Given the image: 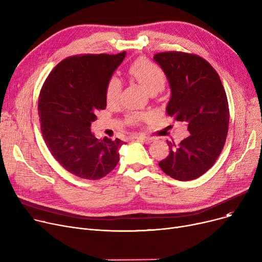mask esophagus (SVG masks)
Returning <instances> with one entry per match:
<instances>
[{
	"instance_id": "34e87169",
	"label": "esophagus",
	"mask_w": 262,
	"mask_h": 262,
	"mask_svg": "<svg viewBox=\"0 0 262 262\" xmlns=\"http://www.w3.org/2000/svg\"><path fill=\"white\" fill-rule=\"evenodd\" d=\"M136 140L139 141V142H142V143H145V144H148V143L152 142V139L148 138V137H145V136H139V137H137Z\"/></svg>"
}]
</instances>
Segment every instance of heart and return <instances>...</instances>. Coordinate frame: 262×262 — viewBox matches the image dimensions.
Wrapping results in <instances>:
<instances>
[{"label":"heart","mask_w":262,"mask_h":262,"mask_svg":"<svg viewBox=\"0 0 262 262\" xmlns=\"http://www.w3.org/2000/svg\"><path fill=\"white\" fill-rule=\"evenodd\" d=\"M128 73L138 80L139 84L148 92H159L166 85V75L161 69L146 58H138L128 67ZM122 91V80L120 77L114 75L110 77L106 85V101L107 104L113 105L119 101ZM152 118L149 114L135 113L127 116V121L132 124H139L148 121Z\"/></svg>","instance_id":"1"}]
</instances>
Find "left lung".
<instances>
[{"label":"left lung","instance_id":"1","mask_svg":"<svg viewBox=\"0 0 262 262\" xmlns=\"http://www.w3.org/2000/svg\"><path fill=\"white\" fill-rule=\"evenodd\" d=\"M154 60L171 89L167 115L189 132L180 144L167 141L170 154L158 164L174 180H195L213 166L225 144L229 124L225 90L210 63L196 55L163 52Z\"/></svg>","mask_w":262,"mask_h":262}]
</instances>
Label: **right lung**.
I'll use <instances>...</instances> for the list:
<instances>
[{
	"label": "right lung",
	"instance_id": "right-lung-1",
	"mask_svg": "<svg viewBox=\"0 0 262 262\" xmlns=\"http://www.w3.org/2000/svg\"><path fill=\"white\" fill-rule=\"evenodd\" d=\"M126 52L69 57L55 67L40 91L38 115L51 154L71 174L100 180L118 164L120 139L99 140L91 132L106 108V85Z\"/></svg>",
	"mask_w": 262,
	"mask_h": 262
}]
</instances>
